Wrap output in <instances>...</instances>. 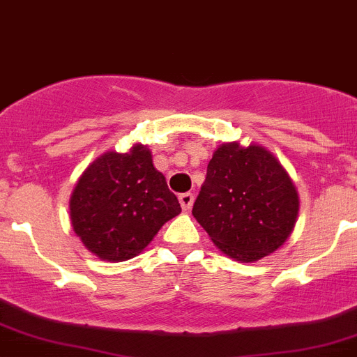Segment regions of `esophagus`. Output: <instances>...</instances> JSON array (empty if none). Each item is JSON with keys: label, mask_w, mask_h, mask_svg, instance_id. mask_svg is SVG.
Masks as SVG:
<instances>
[{"label": "esophagus", "mask_w": 357, "mask_h": 357, "mask_svg": "<svg viewBox=\"0 0 357 357\" xmlns=\"http://www.w3.org/2000/svg\"><path fill=\"white\" fill-rule=\"evenodd\" d=\"M178 201H180V206H182V208L187 211V209L192 208V204H194V194H190V192L180 194Z\"/></svg>", "instance_id": "1"}]
</instances>
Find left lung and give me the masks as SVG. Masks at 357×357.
Listing matches in <instances>:
<instances>
[{
    "instance_id": "obj_1",
    "label": "left lung",
    "mask_w": 357,
    "mask_h": 357,
    "mask_svg": "<svg viewBox=\"0 0 357 357\" xmlns=\"http://www.w3.org/2000/svg\"><path fill=\"white\" fill-rule=\"evenodd\" d=\"M299 197L277 158L261 146L227 142L208 163L192 215L227 256L258 261L292 232Z\"/></svg>"
}]
</instances>
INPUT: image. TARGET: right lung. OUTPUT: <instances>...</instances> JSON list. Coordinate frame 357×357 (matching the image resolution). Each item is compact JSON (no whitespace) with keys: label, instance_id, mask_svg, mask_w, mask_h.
<instances>
[{"label":"right lung","instance_id":"obj_1","mask_svg":"<svg viewBox=\"0 0 357 357\" xmlns=\"http://www.w3.org/2000/svg\"><path fill=\"white\" fill-rule=\"evenodd\" d=\"M182 211L148 146L109 151L87 167L70 197V218L82 244L98 258L137 256L158 230Z\"/></svg>","mask_w":357,"mask_h":357}]
</instances>
